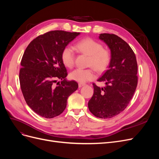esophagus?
Wrapping results in <instances>:
<instances>
[{
    "label": "esophagus",
    "mask_w": 159,
    "mask_h": 159,
    "mask_svg": "<svg viewBox=\"0 0 159 159\" xmlns=\"http://www.w3.org/2000/svg\"><path fill=\"white\" fill-rule=\"evenodd\" d=\"M84 85H85L84 84H81V83H80V84H78V87L80 88H81V87H83V86H84Z\"/></svg>",
    "instance_id": "34e87169"
}]
</instances>
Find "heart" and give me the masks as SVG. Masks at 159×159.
I'll use <instances>...</instances> for the list:
<instances>
[{
	"mask_svg": "<svg viewBox=\"0 0 159 159\" xmlns=\"http://www.w3.org/2000/svg\"><path fill=\"white\" fill-rule=\"evenodd\" d=\"M75 48L79 52L89 56L88 66L93 67L98 73H102L106 70L111 63V54L109 50L103 48L100 42L92 38H86L80 40L75 44ZM61 59L62 63L67 68H73L75 64V54L71 46H67L63 49ZM93 69H76L70 74V78L81 84L87 82L95 78V70Z\"/></svg>",
	"mask_w": 159,
	"mask_h": 159,
	"instance_id": "obj_1",
	"label": "heart"
}]
</instances>
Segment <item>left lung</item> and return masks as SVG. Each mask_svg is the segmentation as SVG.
<instances>
[{
  "label": "left lung",
  "instance_id": "1",
  "mask_svg": "<svg viewBox=\"0 0 159 159\" xmlns=\"http://www.w3.org/2000/svg\"><path fill=\"white\" fill-rule=\"evenodd\" d=\"M111 50V60L108 70L98 79L105 86L100 88L93 84L94 93L89 102V109L95 117H115L127 107L136 90L138 76L135 54L127 43L113 34H101Z\"/></svg>",
  "mask_w": 159,
  "mask_h": 159
}]
</instances>
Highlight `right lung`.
<instances>
[{
	"mask_svg": "<svg viewBox=\"0 0 159 159\" xmlns=\"http://www.w3.org/2000/svg\"><path fill=\"white\" fill-rule=\"evenodd\" d=\"M79 34L48 32L34 38L24 53L19 73L21 91L27 105L41 117L50 119L63 113L67 99L78 88L76 81L66 80L68 72L61 54ZM58 79L61 84L57 82Z\"/></svg>",
	"mask_w": 159,
	"mask_h": 159,
	"instance_id": "obj_1",
	"label": "right lung"
}]
</instances>
